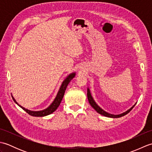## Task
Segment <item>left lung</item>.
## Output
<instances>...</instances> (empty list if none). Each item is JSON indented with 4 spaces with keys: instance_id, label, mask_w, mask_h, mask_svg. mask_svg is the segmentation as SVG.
<instances>
[{
    "instance_id": "8db88e82",
    "label": "left lung",
    "mask_w": 152,
    "mask_h": 152,
    "mask_svg": "<svg viewBox=\"0 0 152 152\" xmlns=\"http://www.w3.org/2000/svg\"><path fill=\"white\" fill-rule=\"evenodd\" d=\"M87 95H88V101H89V104H91L92 107L94 108L95 110L99 113V114H101V115H104V116H106V117H108V118H121V117H122V116L127 114L131 110L134 108V106H135V104H137V102H136L133 106H132L131 108H130L129 109L125 111V112L121 113V114H110V113H108L107 112L104 111V110L102 109L97 104H96V102L95 101V100L93 99V96L91 94V91H90V89H89V88H88V93H87Z\"/></svg>"
}]
</instances>
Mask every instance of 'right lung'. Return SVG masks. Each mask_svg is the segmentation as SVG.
Wrapping results in <instances>:
<instances>
[{"label": "right lung", "instance_id": "right-lung-1", "mask_svg": "<svg viewBox=\"0 0 152 152\" xmlns=\"http://www.w3.org/2000/svg\"><path fill=\"white\" fill-rule=\"evenodd\" d=\"M76 76V72H72L70 74L69 76H67L66 78L63 80V82H62V84H61L60 88L59 89V91H58L57 94L56 95V97L53 100V101L52 103L48 106V107L46 109L43 110H40V111H32L29 110L25 108L24 107H23L20 104H19L18 103L16 102L15 99H14V96H12V99L14 100V101L17 104L19 107H21L23 110L26 112L27 114L32 116H35V117H44V116H46L48 115H50L51 114H52L53 112L56 110L57 108L59 107V106L61 104V102L62 101V99L63 98V96L64 94V92H65V90L66 89L67 86L69 85V83L72 80L74 77Z\"/></svg>", "mask_w": 152, "mask_h": 152}]
</instances>
